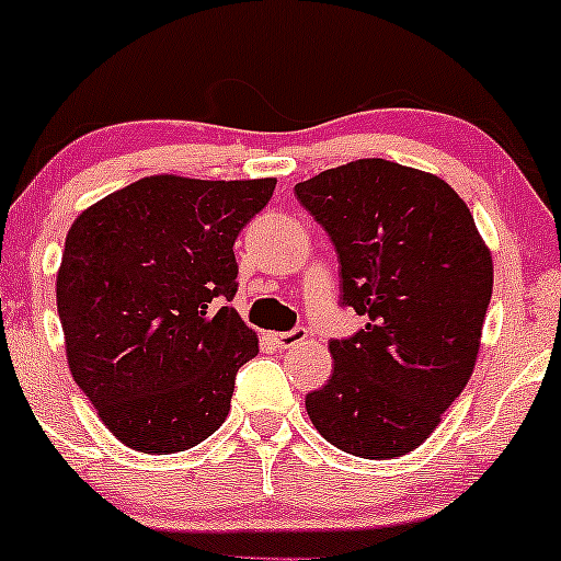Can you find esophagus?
<instances>
[{
  "label": "esophagus",
  "mask_w": 561,
  "mask_h": 561,
  "mask_svg": "<svg viewBox=\"0 0 561 561\" xmlns=\"http://www.w3.org/2000/svg\"><path fill=\"white\" fill-rule=\"evenodd\" d=\"M268 337H272V343L279 347V351H287V347L300 345L308 334H306V330H293V332H272Z\"/></svg>",
  "instance_id": "34e87169"
}]
</instances>
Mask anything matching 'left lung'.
I'll list each match as a JSON object with an SVG mask.
<instances>
[{"label": "left lung", "mask_w": 561, "mask_h": 561, "mask_svg": "<svg viewBox=\"0 0 561 561\" xmlns=\"http://www.w3.org/2000/svg\"><path fill=\"white\" fill-rule=\"evenodd\" d=\"M332 237L343 302L366 327L332 340L308 392L324 440L362 459L420 448L467 388L493 293V255L467 203L435 173L362 158L295 184Z\"/></svg>", "instance_id": "8db88e82"}]
</instances>
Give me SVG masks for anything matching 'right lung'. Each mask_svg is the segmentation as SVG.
I'll return each mask as SVG.
<instances>
[{"mask_svg": "<svg viewBox=\"0 0 561 561\" xmlns=\"http://www.w3.org/2000/svg\"><path fill=\"white\" fill-rule=\"evenodd\" d=\"M274 186L158 173L70 224L55 287L68 369L128 448L176 454L227 420L237 369L259 356L227 306L234 240Z\"/></svg>", "mask_w": 561, "mask_h": 561, "instance_id": "add662e5", "label": "right lung"}]
</instances>
